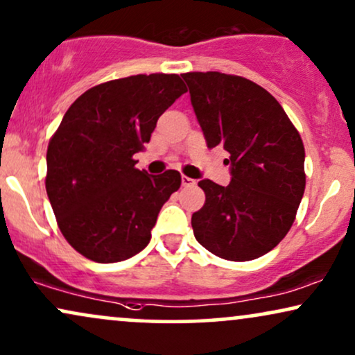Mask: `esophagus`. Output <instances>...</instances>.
<instances>
[{"mask_svg":"<svg viewBox=\"0 0 355 355\" xmlns=\"http://www.w3.org/2000/svg\"><path fill=\"white\" fill-rule=\"evenodd\" d=\"M195 180H193V178H190V177H185V175H182V185L183 187H195Z\"/></svg>","mask_w":355,"mask_h":355,"instance_id":"esophagus-1","label":"esophagus"}]
</instances>
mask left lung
<instances>
[{
  "label": "left lung",
  "mask_w": 355,
  "mask_h": 355,
  "mask_svg": "<svg viewBox=\"0 0 355 355\" xmlns=\"http://www.w3.org/2000/svg\"><path fill=\"white\" fill-rule=\"evenodd\" d=\"M191 105L208 147L230 152L231 183L198 182L196 241L218 257L245 262L286 236L303 198L304 146L275 98L260 85L221 71H188Z\"/></svg>",
  "instance_id": "left-lung-1"
}]
</instances>
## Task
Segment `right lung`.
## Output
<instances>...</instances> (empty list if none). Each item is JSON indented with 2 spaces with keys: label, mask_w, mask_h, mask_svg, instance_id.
Returning <instances> with one entry per match:
<instances>
[{
  "label": "right lung",
  "mask_w": 355,
  "mask_h": 355,
  "mask_svg": "<svg viewBox=\"0 0 355 355\" xmlns=\"http://www.w3.org/2000/svg\"><path fill=\"white\" fill-rule=\"evenodd\" d=\"M185 92L175 73L132 75L87 89L67 110L49 141L46 190L58 230L83 257L121 262L149 244L182 177L141 172L134 154Z\"/></svg>",
  "instance_id": "1"
}]
</instances>
